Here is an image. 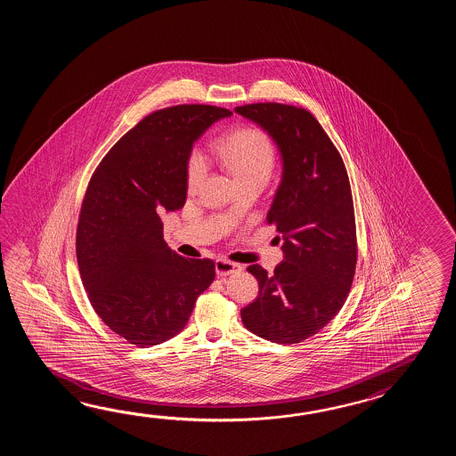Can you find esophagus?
<instances>
[{"mask_svg": "<svg viewBox=\"0 0 456 456\" xmlns=\"http://www.w3.org/2000/svg\"><path fill=\"white\" fill-rule=\"evenodd\" d=\"M215 271L218 277H226V275H232L236 272L242 271L241 264H236V262L228 261V259H216L215 261Z\"/></svg>", "mask_w": 456, "mask_h": 456, "instance_id": "1", "label": "esophagus"}]
</instances>
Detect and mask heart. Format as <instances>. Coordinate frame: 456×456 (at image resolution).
<instances>
[{"mask_svg": "<svg viewBox=\"0 0 456 456\" xmlns=\"http://www.w3.org/2000/svg\"><path fill=\"white\" fill-rule=\"evenodd\" d=\"M218 156L238 184L251 179L267 181L275 165L271 138L254 126L241 128L224 138L218 145ZM204 175V156L195 150L187 161V185L191 191H194Z\"/></svg>", "mask_w": 456, "mask_h": 456, "instance_id": "obj_1", "label": "heart"}]
</instances>
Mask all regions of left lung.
Here are the masks:
<instances>
[{
	"label": "left lung",
	"mask_w": 456,
	"mask_h": 456,
	"mask_svg": "<svg viewBox=\"0 0 456 456\" xmlns=\"http://www.w3.org/2000/svg\"><path fill=\"white\" fill-rule=\"evenodd\" d=\"M277 146L281 179L267 222L281 232L283 261L272 275L259 264L257 298L241 310L252 334L298 344L328 326L349 295L357 264L349 175L320 122L301 107L259 102L234 109Z\"/></svg>",
	"instance_id": "8db88e82"
}]
</instances>
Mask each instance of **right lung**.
I'll return each instance as SVG.
<instances>
[{"instance_id":"1","label":"right lung","mask_w":456,"mask_h":456,"mask_svg":"<svg viewBox=\"0 0 456 456\" xmlns=\"http://www.w3.org/2000/svg\"><path fill=\"white\" fill-rule=\"evenodd\" d=\"M228 109L183 104L128 130L97 166L81 207L77 265L99 318L126 342L151 347L184 330L215 279L212 259H185L159 215L183 208L192 145Z\"/></svg>"}]
</instances>
